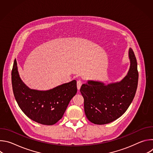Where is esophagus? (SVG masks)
Here are the masks:
<instances>
[{
    "label": "esophagus",
    "instance_id": "34e87169",
    "mask_svg": "<svg viewBox=\"0 0 153 153\" xmlns=\"http://www.w3.org/2000/svg\"><path fill=\"white\" fill-rule=\"evenodd\" d=\"M82 81L80 80H77V89L78 90H80V87L82 86Z\"/></svg>",
    "mask_w": 153,
    "mask_h": 153
}]
</instances>
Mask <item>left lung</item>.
Segmentation results:
<instances>
[{
    "label": "left lung",
    "mask_w": 153,
    "mask_h": 153,
    "mask_svg": "<svg viewBox=\"0 0 153 153\" xmlns=\"http://www.w3.org/2000/svg\"><path fill=\"white\" fill-rule=\"evenodd\" d=\"M129 70L120 82L105 85L103 83L88 81L80 88L84 99L85 115L91 122L103 125L120 117L131 103L137 90L139 73L135 54L129 50Z\"/></svg>",
    "instance_id": "8db88e82"
}]
</instances>
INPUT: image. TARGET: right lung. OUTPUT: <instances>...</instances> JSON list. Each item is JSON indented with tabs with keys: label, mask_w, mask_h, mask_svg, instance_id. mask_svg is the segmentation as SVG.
<instances>
[{
	"label": "right lung",
	"mask_w": 153,
	"mask_h": 153,
	"mask_svg": "<svg viewBox=\"0 0 153 153\" xmlns=\"http://www.w3.org/2000/svg\"><path fill=\"white\" fill-rule=\"evenodd\" d=\"M11 82L15 99L22 111L31 120L43 125H52L61 119L77 93L76 80L48 91L30 89L19 77L16 60L12 69Z\"/></svg>",
	"instance_id": "add662e5"
}]
</instances>
